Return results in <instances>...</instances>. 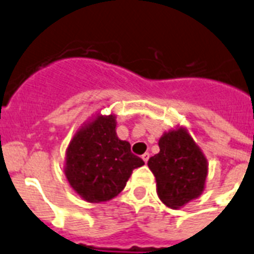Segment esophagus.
I'll return each instance as SVG.
<instances>
[{
	"label": "esophagus",
	"instance_id": "34e87169",
	"mask_svg": "<svg viewBox=\"0 0 254 254\" xmlns=\"http://www.w3.org/2000/svg\"><path fill=\"white\" fill-rule=\"evenodd\" d=\"M142 159H143L144 163H147V161H148V159H150V153L148 152L143 153V155H142Z\"/></svg>",
	"mask_w": 254,
	"mask_h": 254
}]
</instances>
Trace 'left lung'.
Wrapping results in <instances>:
<instances>
[{
  "label": "left lung",
  "mask_w": 254,
  "mask_h": 254,
  "mask_svg": "<svg viewBox=\"0 0 254 254\" xmlns=\"http://www.w3.org/2000/svg\"><path fill=\"white\" fill-rule=\"evenodd\" d=\"M160 152L148 160L159 197L177 209L203 192L208 165L203 152L185 129L169 131L159 140Z\"/></svg>",
  "instance_id": "left-lung-1"
}]
</instances>
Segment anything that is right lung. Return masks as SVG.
I'll use <instances>...</instances> for the list:
<instances>
[{
	"mask_svg": "<svg viewBox=\"0 0 254 254\" xmlns=\"http://www.w3.org/2000/svg\"><path fill=\"white\" fill-rule=\"evenodd\" d=\"M142 165L130 143L117 138L116 120L110 115L97 117L74 135L67 150L65 176L82 199L102 203L120 193Z\"/></svg>",
	"mask_w": 254,
	"mask_h": 254,
	"instance_id": "1",
	"label": "right lung"
}]
</instances>
